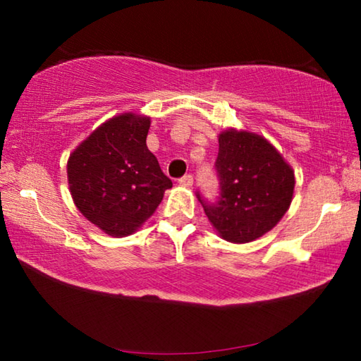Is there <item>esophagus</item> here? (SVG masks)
Wrapping results in <instances>:
<instances>
[{"label": "esophagus", "instance_id": "obj_1", "mask_svg": "<svg viewBox=\"0 0 361 361\" xmlns=\"http://www.w3.org/2000/svg\"><path fill=\"white\" fill-rule=\"evenodd\" d=\"M179 184L184 185V187H190L192 184H194V176H192V174L182 176L180 179H179Z\"/></svg>", "mask_w": 361, "mask_h": 361}]
</instances>
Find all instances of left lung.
<instances>
[{
  "label": "left lung",
  "mask_w": 361,
  "mask_h": 361,
  "mask_svg": "<svg viewBox=\"0 0 361 361\" xmlns=\"http://www.w3.org/2000/svg\"><path fill=\"white\" fill-rule=\"evenodd\" d=\"M215 174L220 189L215 202L200 192L197 197L215 230L231 243H248L268 233L293 200V169L273 145L253 133H221Z\"/></svg>",
  "instance_id": "1"
}]
</instances>
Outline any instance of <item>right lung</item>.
I'll return each mask as SVG.
<instances>
[{"instance_id": "right-lung-1", "label": "right lung", "mask_w": 361, "mask_h": 361, "mask_svg": "<svg viewBox=\"0 0 361 361\" xmlns=\"http://www.w3.org/2000/svg\"><path fill=\"white\" fill-rule=\"evenodd\" d=\"M149 125L147 116H115L68 157V185L77 209L111 236L131 235L172 187L146 146Z\"/></svg>"}]
</instances>
